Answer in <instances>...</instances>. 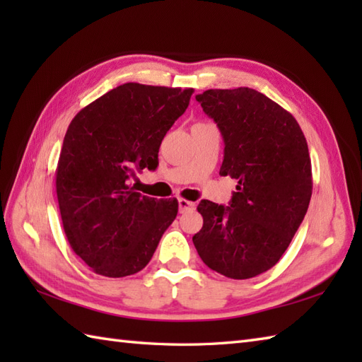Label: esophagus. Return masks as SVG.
<instances>
[{"label": "esophagus", "mask_w": 362, "mask_h": 362, "mask_svg": "<svg viewBox=\"0 0 362 362\" xmlns=\"http://www.w3.org/2000/svg\"><path fill=\"white\" fill-rule=\"evenodd\" d=\"M196 204L191 202V201H187V199H179V210L180 213H185V211H189V210H194Z\"/></svg>", "instance_id": "obj_1"}]
</instances>
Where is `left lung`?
I'll return each mask as SVG.
<instances>
[{
    "instance_id": "8db88e82",
    "label": "left lung",
    "mask_w": 362,
    "mask_h": 362,
    "mask_svg": "<svg viewBox=\"0 0 362 362\" xmlns=\"http://www.w3.org/2000/svg\"><path fill=\"white\" fill-rule=\"evenodd\" d=\"M224 138L221 175L238 180L228 206L201 201L193 236L204 263L245 280L279 263L308 210L311 158L298 122L259 91L240 87L196 95Z\"/></svg>"
}]
</instances>
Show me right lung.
<instances>
[{"label":"right lung","mask_w":362,"mask_h":362,"mask_svg":"<svg viewBox=\"0 0 362 362\" xmlns=\"http://www.w3.org/2000/svg\"><path fill=\"white\" fill-rule=\"evenodd\" d=\"M193 91L122 83L68 126L56 171L59 210L71 249L93 272H140L175 219L177 199L141 196L132 179L158 166L161 140Z\"/></svg>","instance_id":"add662e5"}]
</instances>
